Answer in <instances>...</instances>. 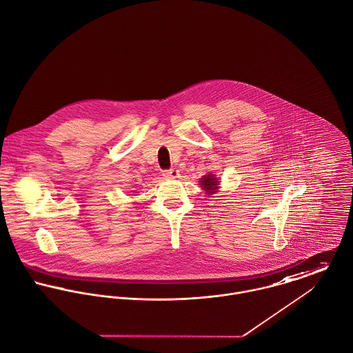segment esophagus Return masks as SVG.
Here are the masks:
<instances>
[{
	"label": "esophagus",
	"instance_id": "34e87169",
	"mask_svg": "<svg viewBox=\"0 0 353 353\" xmlns=\"http://www.w3.org/2000/svg\"><path fill=\"white\" fill-rule=\"evenodd\" d=\"M178 175H179V171L176 168H170V170L163 171L164 178H176Z\"/></svg>",
	"mask_w": 353,
	"mask_h": 353
}]
</instances>
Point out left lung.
<instances>
[{
	"label": "left lung",
	"instance_id": "left-lung-1",
	"mask_svg": "<svg viewBox=\"0 0 353 353\" xmlns=\"http://www.w3.org/2000/svg\"><path fill=\"white\" fill-rule=\"evenodd\" d=\"M217 183L219 181L216 178H213V175H205L203 178H201L202 188L209 192V194H213L214 190L217 189Z\"/></svg>",
	"mask_w": 353,
	"mask_h": 353
}]
</instances>
